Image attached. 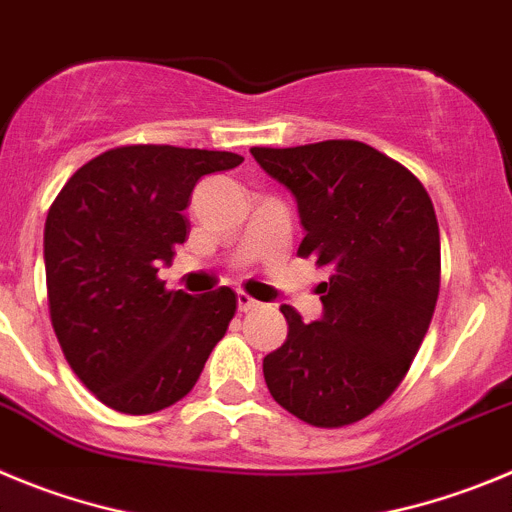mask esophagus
<instances>
[{"label": "esophagus", "instance_id": "obj_1", "mask_svg": "<svg viewBox=\"0 0 512 512\" xmlns=\"http://www.w3.org/2000/svg\"><path fill=\"white\" fill-rule=\"evenodd\" d=\"M237 306H239V311H257V308L262 306L260 301H255V298H250L247 296V293H242V290H239L237 293Z\"/></svg>", "mask_w": 512, "mask_h": 512}]
</instances>
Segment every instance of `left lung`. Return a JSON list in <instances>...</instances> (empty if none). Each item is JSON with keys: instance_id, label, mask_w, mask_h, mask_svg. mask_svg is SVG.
<instances>
[{"instance_id": "8db88e82", "label": "left lung", "mask_w": 512, "mask_h": 512, "mask_svg": "<svg viewBox=\"0 0 512 512\" xmlns=\"http://www.w3.org/2000/svg\"><path fill=\"white\" fill-rule=\"evenodd\" d=\"M298 204V255L329 267L324 313L290 306L283 347L262 359L267 390L321 428L362 421L393 395L426 336L441 283L436 211L411 170L357 140L252 147Z\"/></svg>"}]
</instances>
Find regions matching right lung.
Listing matches in <instances>:
<instances>
[{
	"instance_id": "right-lung-1",
	"label": "right lung",
	"mask_w": 512,
	"mask_h": 512,
	"mask_svg": "<svg viewBox=\"0 0 512 512\" xmlns=\"http://www.w3.org/2000/svg\"><path fill=\"white\" fill-rule=\"evenodd\" d=\"M239 163L219 150L114 147L55 196L43 239L50 321L78 380L114 411L178 403L227 334L232 288L165 290L158 267L186 242L193 186Z\"/></svg>"
}]
</instances>
